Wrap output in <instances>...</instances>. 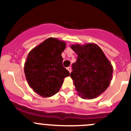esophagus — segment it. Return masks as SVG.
I'll list each match as a JSON object with an SVG mask.
<instances>
[{"label": "esophagus", "instance_id": "34e87169", "mask_svg": "<svg viewBox=\"0 0 131 131\" xmlns=\"http://www.w3.org/2000/svg\"><path fill=\"white\" fill-rule=\"evenodd\" d=\"M67 69H68V71H69V73H71V67H68V68H67Z\"/></svg>", "mask_w": 131, "mask_h": 131}]
</instances>
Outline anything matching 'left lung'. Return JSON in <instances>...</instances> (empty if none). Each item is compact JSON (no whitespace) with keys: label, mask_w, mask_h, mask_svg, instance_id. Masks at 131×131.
Here are the masks:
<instances>
[{"label":"left lung","mask_w":131,"mask_h":131,"mask_svg":"<svg viewBox=\"0 0 131 131\" xmlns=\"http://www.w3.org/2000/svg\"><path fill=\"white\" fill-rule=\"evenodd\" d=\"M77 55L72 64L71 77L79 95L83 99L100 96L110 84L113 67L100 47L94 43L71 45Z\"/></svg>","instance_id":"left-lung-1"}]
</instances>
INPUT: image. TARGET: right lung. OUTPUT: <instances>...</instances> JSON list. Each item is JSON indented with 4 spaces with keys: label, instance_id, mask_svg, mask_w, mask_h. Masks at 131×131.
I'll return each mask as SVG.
<instances>
[{
    "label": "right lung",
    "instance_id": "right-lung-1",
    "mask_svg": "<svg viewBox=\"0 0 131 131\" xmlns=\"http://www.w3.org/2000/svg\"><path fill=\"white\" fill-rule=\"evenodd\" d=\"M66 42L50 37L31 50L24 64L27 81L35 92L45 98L57 93L69 72L62 64Z\"/></svg>",
    "mask_w": 131,
    "mask_h": 131
}]
</instances>
